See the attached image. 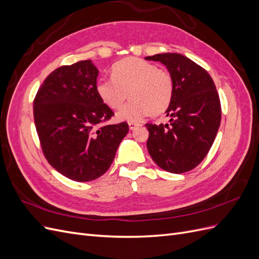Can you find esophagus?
Wrapping results in <instances>:
<instances>
[{
    "mask_svg": "<svg viewBox=\"0 0 259 259\" xmlns=\"http://www.w3.org/2000/svg\"><path fill=\"white\" fill-rule=\"evenodd\" d=\"M128 126H130V130L133 131V130L137 128V127L139 126V124H138V123H135V122H128Z\"/></svg>",
    "mask_w": 259,
    "mask_h": 259,
    "instance_id": "obj_1",
    "label": "esophagus"
}]
</instances>
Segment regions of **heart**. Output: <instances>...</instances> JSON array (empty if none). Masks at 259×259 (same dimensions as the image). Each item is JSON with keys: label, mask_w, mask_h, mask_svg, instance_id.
Segmentation results:
<instances>
[{"label": "heart", "mask_w": 259, "mask_h": 259, "mask_svg": "<svg viewBox=\"0 0 259 259\" xmlns=\"http://www.w3.org/2000/svg\"><path fill=\"white\" fill-rule=\"evenodd\" d=\"M96 92L103 103L117 112L120 121L139 122L151 113L158 115L169 107L174 95V81L167 70L136 57L125 58L112 67V77L100 79ZM130 94H128V93Z\"/></svg>", "instance_id": "1"}]
</instances>
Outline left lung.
Segmentation results:
<instances>
[{
    "label": "left lung",
    "mask_w": 259,
    "mask_h": 259,
    "mask_svg": "<svg viewBox=\"0 0 259 259\" xmlns=\"http://www.w3.org/2000/svg\"><path fill=\"white\" fill-rule=\"evenodd\" d=\"M174 81V95L165 111L169 124H150L147 149L156 165L173 174L197 167L213 145L222 120L216 86L208 72L177 53L156 54Z\"/></svg>",
    "instance_id": "left-lung-1"
}]
</instances>
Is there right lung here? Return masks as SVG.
I'll use <instances>...</instances> for the list:
<instances>
[{
    "instance_id": "right-lung-1",
    "label": "right lung",
    "mask_w": 259,
    "mask_h": 259,
    "mask_svg": "<svg viewBox=\"0 0 259 259\" xmlns=\"http://www.w3.org/2000/svg\"><path fill=\"white\" fill-rule=\"evenodd\" d=\"M98 69L91 60L57 68L46 77L33 101L35 128L46 160L74 182L104 175L128 133L122 122L100 125L113 111L96 92Z\"/></svg>"
}]
</instances>
